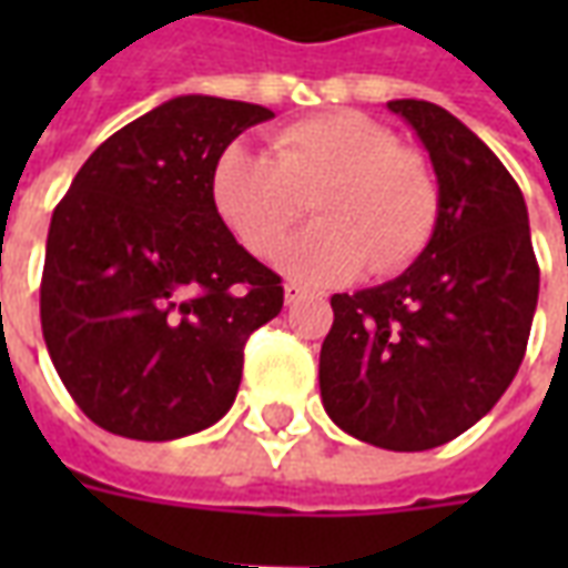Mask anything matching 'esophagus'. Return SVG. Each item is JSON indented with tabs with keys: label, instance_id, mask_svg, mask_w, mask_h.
I'll return each mask as SVG.
<instances>
[{
	"label": "esophagus",
	"instance_id": "1",
	"mask_svg": "<svg viewBox=\"0 0 568 568\" xmlns=\"http://www.w3.org/2000/svg\"><path fill=\"white\" fill-rule=\"evenodd\" d=\"M301 297H304V288H301V285L285 283V304H288V307H292L295 301H301Z\"/></svg>",
	"mask_w": 568,
	"mask_h": 568
}]
</instances>
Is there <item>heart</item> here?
<instances>
[{"mask_svg": "<svg viewBox=\"0 0 568 568\" xmlns=\"http://www.w3.org/2000/svg\"><path fill=\"white\" fill-rule=\"evenodd\" d=\"M210 191L224 227L255 258H271L310 200L320 222L280 252V267L301 283H337L362 267L402 271L438 222L426 158L353 109L285 124L271 136V154L224 149Z\"/></svg>", "mask_w": 568, "mask_h": 568, "instance_id": "1", "label": "heart"}]
</instances>
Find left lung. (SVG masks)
<instances>
[{
  "label": "left lung",
  "instance_id": "left-lung-1",
  "mask_svg": "<svg viewBox=\"0 0 568 568\" xmlns=\"http://www.w3.org/2000/svg\"><path fill=\"white\" fill-rule=\"evenodd\" d=\"M417 130L438 175V222L389 283L334 295L320 353L328 417L398 453L432 450L487 417L520 368L538 264L520 187L459 118L386 103Z\"/></svg>",
  "mask_w": 568,
  "mask_h": 568
}]
</instances>
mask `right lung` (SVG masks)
<instances>
[{
    "label": "right lung",
    "mask_w": 568,
    "mask_h": 568,
    "mask_svg": "<svg viewBox=\"0 0 568 568\" xmlns=\"http://www.w3.org/2000/svg\"><path fill=\"white\" fill-rule=\"evenodd\" d=\"M273 112L175 97L84 161L57 203L42 334L75 405L105 432L173 440L231 410L248 334L283 310V280L212 206L222 151Z\"/></svg>",
    "instance_id": "add662e5"
}]
</instances>
